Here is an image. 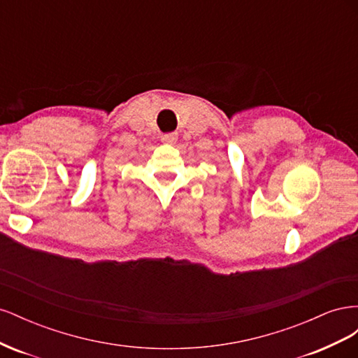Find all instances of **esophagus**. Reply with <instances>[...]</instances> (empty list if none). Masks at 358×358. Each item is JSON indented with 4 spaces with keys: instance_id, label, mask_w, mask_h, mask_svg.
<instances>
[{
    "instance_id": "1",
    "label": "esophagus",
    "mask_w": 358,
    "mask_h": 358,
    "mask_svg": "<svg viewBox=\"0 0 358 358\" xmlns=\"http://www.w3.org/2000/svg\"><path fill=\"white\" fill-rule=\"evenodd\" d=\"M161 140L166 143H175L178 140V133H167V134H162Z\"/></svg>"
}]
</instances>
